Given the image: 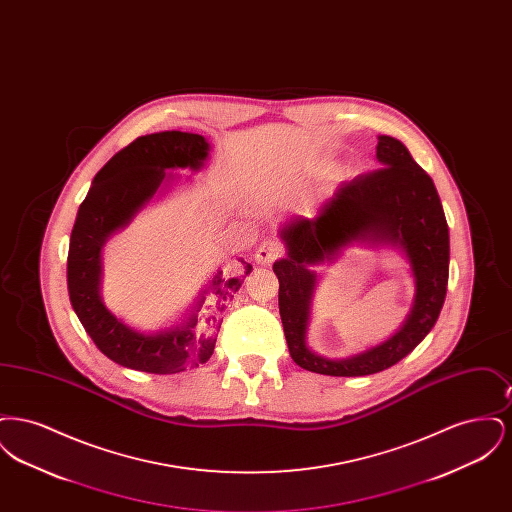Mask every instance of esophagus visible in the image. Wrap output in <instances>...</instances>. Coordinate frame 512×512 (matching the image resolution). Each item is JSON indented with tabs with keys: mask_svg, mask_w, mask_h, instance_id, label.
Listing matches in <instances>:
<instances>
[{
	"mask_svg": "<svg viewBox=\"0 0 512 512\" xmlns=\"http://www.w3.org/2000/svg\"><path fill=\"white\" fill-rule=\"evenodd\" d=\"M282 255H284V245L278 244V242H265L257 249L255 257L261 265H267V263H272L274 259L282 257Z\"/></svg>",
	"mask_w": 512,
	"mask_h": 512,
	"instance_id": "1",
	"label": "esophagus"
}]
</instances>
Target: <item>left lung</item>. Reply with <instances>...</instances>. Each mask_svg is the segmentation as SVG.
<instances>
[{"mask_svg": "<svg viewBox=\"0 0 512 512\" xmlns=\"http://www.w3.org/2000/svg\"><path fill=\"white\" fill-rule=\"evenodd\" d=\"M380 169L355 176L324 203L315 219L282 230L288 259L276 261L278 307L295 365L328 376H366L399 363L432 330L447 293L449 228L436 186L399 140L380 136ZM351 241L399 244L414 267L417 299L406 326L386 344L343 362L322 360L304 347L314 275L306 268Z\"/></svg>", "mask_w": 512, "mask_h": 512, "instance_id": "8db88e82", "label": "left lung"}]
</instances>
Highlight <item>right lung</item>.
<instances>
[{
  "instance_id": "obj_1",
  "label": "right lung",
  "mask_w": 512,
  "mask_h": 512,
  "mask_svg": "<svg viewBox=\"0 0 512 512\" xmlns=\"http://www.w3.org/2000/svg\"><path fill=\"white\" fill-rule=\"evenodd\" d=\"M207 151L209 144L199 134L171 130L140 136L107 161L80 203L67 259L71 303L99 351L126 368L176 374L207 363L215 351L220 318L234 293L242 288L245 276L253 270L242 261L244 270L240 276L222 278L219 272L209 286V297L201 295L197 301L192 318L184 326L155 336L130 330L99 299L101 245L157 192L167 169H199Z\"/></svg>"
}]
</instances>
